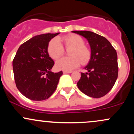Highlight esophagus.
I'll list each match as a JSON object with an SVG mask.
<instances>
[{"mask_svg":"<svg viewBox=\"0 0 134 134\" xmlns=\"http://www.w3.org/2000/svg\"><path fill=\"white\" fill-rule=\"evenodd\" d=\"M72 71H66V70H64L63 71V73L64 74H69V73H71Z\"/></svg>","mask_w":134,"mask_h":134,"instance_id":"obj_1","label":"esophagus"}]
</instances>
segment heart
<instances>
[{
    "label": "heart",
    "instance_id": "1",
    "mask_svg": "<svg viewBox=\"0 0 134 134\" xmlns=\"http://www.w3.org/2000/svg\"><path fill=\"white\" fill-rule=\"evenodd\" d=\"M66 48H72L70 52V57H64L56 62L55 67L58 70L71 71L79 67L81 62L85 64L91 58V51L84 46V39L77 35H69L62 38ZM64 48L60 40L54 38L48 45V53L52 58L57 60L63 55Z\"/></svg>",
    "mask_w": 134,
    "mask_h": 134
}]
</instances>
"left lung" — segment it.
<instances>
[{
    "label": "left lung",
    "instance_id": "8db88e82",
    "mask_svg": "<svg viewBox=\"0 0 134 134\" xmlns=\"http://www.w3.org/2000/svg\"><path fill=\"white\" fill-rule=\"evenodd\" d=\"M85 38L91 48V58L77 83L87 96L101 98L111 90L118 77L117 53L107 38L90 31H73Z\"/></svg>",
    "mask_w": 134,
    "mask_h": 134
}]
</instances>
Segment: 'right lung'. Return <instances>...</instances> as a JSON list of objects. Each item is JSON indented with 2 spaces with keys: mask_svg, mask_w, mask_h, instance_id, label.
<instances>
[{
  "mask_svg": "<svg viewBox=\"0 0 134 134\" xmlns=\"http://www.w3.org/2000/svg\"><path fill=\"white\" fill-rule=\"evenodd\" d=\"M57 33L37 35L20 46L13 60L16 87L24 96L33 101L47 99L54 93L62 71L54 72V65L48 53V45Z\"/></svg>",
  "mask_w": 134,
  "mask_h": 134,
  "instance_id": "obj_1",
  "label": "right lung"
}]
</instances>
